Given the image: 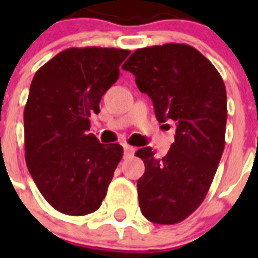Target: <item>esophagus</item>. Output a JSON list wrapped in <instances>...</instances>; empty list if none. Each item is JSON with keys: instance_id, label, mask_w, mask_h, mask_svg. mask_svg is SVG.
<instances>
[{"instance_id": "esophagus-1", "label": "esophagus", "mask_w": 258, "mask_h": 258, "mask_svg": "<svg viewBox=\"0 0 258 258\" xmlns=\"http://www.w3.org/2000/svg\"><path fill=\"white\" fill-rule=\"evenodd\" d=\"M123 149H124V155L125 157H130V155H133L135 153V147L130 145H123Z\"/></svg>"}]
</instances>
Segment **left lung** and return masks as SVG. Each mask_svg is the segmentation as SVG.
Masks as SVG:
<instances>
[{
    "instance_id": "1",
    "label": "left lung",
    "mask_w": 258,
    "mask_h": 258,
    "mask_svg": "<svg viewBox=\"0 0 258 258\" xmlns=\"http://www.w3.org/2000/svg\"><path fill=\"white\" fill-rule=\"evenodd\" d=\"M121 68L153 100L158 121L176 125L166 157L157 158L151 147L135 154L146 167L137 184L142 214L154 224H178L204 202L224 153V80L204 54L186 44L137 49Z\"/></svg>"
}]
</instances>
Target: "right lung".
I'll use <instances>...</instances> for the list:
<instances>
[{"instance_id":"add662e5","label":"right lung","mask_w":258,"mask_h":258,"mask_svg":"<svg viewBox=\"0 0 258 258\" xmlns=\"http://www.w3.org/2000/svg\"><path fill=\"white\" fill-rule=\"evenodd\" d=\"M130 50L70 48L36 72L24 109L25 162L48 204L68 216L96 212L123 157L88 134L91 113L119 79Z\"/></svg>"}]
</instances>
